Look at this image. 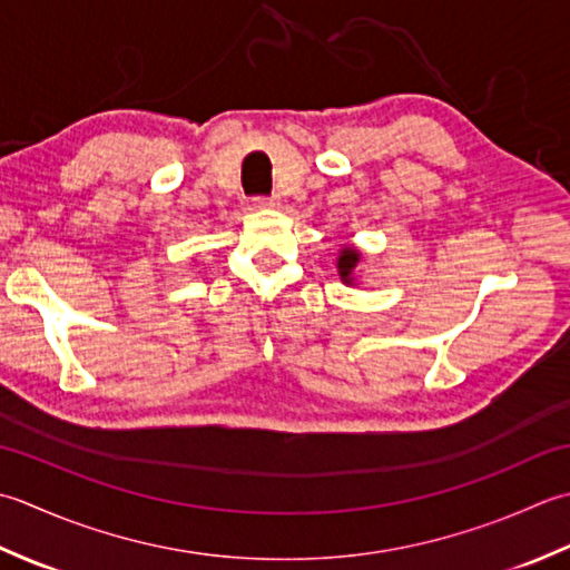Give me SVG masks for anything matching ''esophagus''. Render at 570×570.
Wrapping results in <instances>:
<instances>
[{"instance_id":"34e87169","label":"esophagus","mask_w":570,"mask_h":570,"mask_svg":"<svg viewBox=\"0 0 570 570\" xmlns=\"http://www.w3.org/2000/svg\"><path fill=\"white\" fill-rule=\"evenodd\" d=\"M253 206L261 208V212H271V208L281 206V199H277V196H258V199L253 202Z\"/></svg>"}]
</instances>
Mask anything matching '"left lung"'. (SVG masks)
<instances>
[{
    "label": "left lung",
    "instance_id": "obj_1",
    "mask_svg": "<svg viewBox=\"0 0 570 570\" xmlns=\"http://www.w3.org/2000/svg\"><path fill=\"white\" fill-rule=\"evenodd\" d=\"M362 261V253L354 246H344L340 250V258H336V273H340V281L344 285H358V275H356V265Z\"/></svg>",
    "mask_w": 570,
    "mask_h": 570
}]
</instances>
